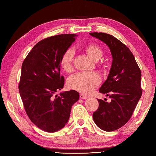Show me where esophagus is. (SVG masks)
Here are the masks:
<instances>
[{"instance_id": "1", "label": "esophagus", "mask_w": 156, "mask_h": 156, "mask_svg": "<svg viewBox=\"0 0 156 156\" xmlns=\"http://www.w3.org/2000/svg\"><path fill=\"white\" fill-rule=\"evenodd\" d=\"M80 98H82V99H87V98H88V97H87V96H85V95L82 94H80Z\"/></svg>"}]
</instances>
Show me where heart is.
I'll return each instance as SVG.
<instances>
[{
  "instance_id": "b5f03b06",
  "label": "heart",
  "mask_w": 156,
  "mask_h": 156,
  "mask_svg": "<svg viewBox=\"0 0 156 156\" xmlns=\"http://www.w3.org/2000/svg\"><path fill=\"white\" fill-rule=\"evenodd\" d=\"M84 51L94 61L99 60L103 55V51L101 46L96 44L87 45L84 48ZM74 56V51L70 48L66 49L62 54L60 65L65 72L73 71ZM100 83V76L94 72L77 73L71 76L67 80L68 87L69 88L84 94L90 93Z\"/></svg>"
}]
</instances>
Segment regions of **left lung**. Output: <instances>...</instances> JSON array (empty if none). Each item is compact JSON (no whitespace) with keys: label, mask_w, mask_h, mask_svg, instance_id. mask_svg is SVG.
<instances>
[{"label":"left lung","mask_w":156,"mask_h":156,"mask_svg":"<svg viewBox=\"0 0 156 156\" xmlns=\"http://www.w3.org/2000/svg\"><path fill=\"white\" fill-rule=\"evenodd\" d=\"M90 35L108 45L112 58L107 79L99 89L111 101L97 99L99 106L92 117L102 130L115 131L128 122L141 97V72L130 49L119 39L105 33Z\"/></svg>","instance_id":"obj_1"}]
</instances>
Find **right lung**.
<instances>
[{
	"label": "right lung",
	"mask_w": 156,
	"mask_h": 156,
	"mask_svg": "<svg viewBox=\"0 0 156 156\" xmlns=\"http://www.w3.org/2000/svg\"><path fill=\"white\" fill-rule=\"evenodd\" d=\"M76 34L51 36L38 42L23 62L19 94L29 118L41 130L54 133L67 123L72 105L79 93L61 90L64 78L60 76V59L75 41Z\"/></svg>",
	"instance_id": "1"
}]
</instances>
